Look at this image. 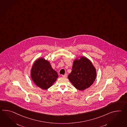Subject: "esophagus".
Listing matches in <instances>:
<instances>
[{"label": "esophagus", "instance_id": "34e87169", "mask_svg": "<svg viewBox=\"0 0 127 127\" xmlns=\"http://www.w3.org/2000/svg\"><path fill=\"white\" fill-rule=\"evenodd\" d=\"M67 74H65L64 75H62V77H65V78H66V77H67Z\"/></svg>", "mask_w": 127, "mask_h": 127}]
</instances>
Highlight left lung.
Returning <instances> with one entry per match:
<instances>
[{"label": "left lung", "instance_id": "1", "mask_svg": "<svg viewBox=\"0 0 127 127\" xmlns=\"http://www.w3.org/2000/svg\"><path fill=\"white\" fill-rule=\"evenodd\" d=\"M72 68L68 78L77 89L84 90L93 84L96 76V69L87 57L76 59Z\"/></svg>", "mask_w": 127, "mask_h": 127}]
</instances>
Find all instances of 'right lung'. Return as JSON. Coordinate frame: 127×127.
Wrapping results in <instances>:
<instances>
[{"label":"right lung","mask_w":127,"mask_h":127,"mask_svg":"<svg viewBox=\"0 0 127 127\" xmlns=\"http://www.w3.org/2000/svg\"><path fill=\"white\" fill-rule=\"evenodd\" d=\"M31 77L35 84L43 90H46L53 85L58 77L49 61L39 58L34 62L31 70Z\"/></svg>","instance_id":"1"}]
</instances>
